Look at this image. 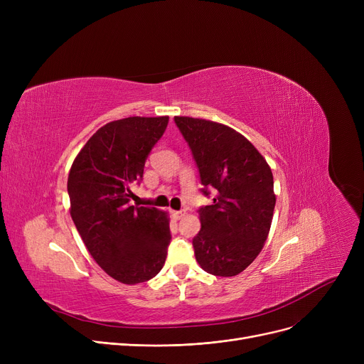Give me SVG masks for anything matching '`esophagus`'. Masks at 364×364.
<instances>
[{
  "instance_id": "34e87169",
  "label": "esophagus",
  "mask_w": 364,
  "mask_h": 364,
  "mask_svg": "<svg viewBox=\"0 0 364 364\" xmlns=\"http://www.w3.org/2000/svg\"><path fill=\"white\" fill-rule=\"evenodd\" d=\"M184 215H186L184 211H174V213H172V217H174L176 220H180V218H183Z\"/></svg>"
}]
</instances>
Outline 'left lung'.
I'll return each instance as SVG.
<instances>
[{"label": "left lung", "instance_id": "8db88e82", "mask_svg": "<svg viewBox=\"0 0 364 364\" xmlns=\"http://www.w3.org/2000/svg\"><path fill=\"white\" fill-rule=\"evenodd\" d=\"M174 121L192 149L202 192L217 190L214 203L199 209L196 261L209 274L237 276L258 257L270 232L276 205L272 168L230 127L190 117Z\"/></svg>", "mask_w": 364, "mask_h": 364}]
</instances>
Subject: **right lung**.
Returning <instances> with one entry per match:
<instances>
[{
    "mask_svg": "<svg viewBox=\"0 0 364 364\" xmlns=\"http://www.w3.org/2000/svg\"><path fill=\"white\" fill-rule=\"evenodd\" d=\"M168 117H129L92 134L68 177L70 217L88 252L124 284L155 277L171 240L168 213L129 205L131 186L168 125Z\"/></svg>",
    "mask_w": 364,
    "mask_h": 364,
    "instance_id": "obj_1",
    "label": "right lung"
}]
</instances>
